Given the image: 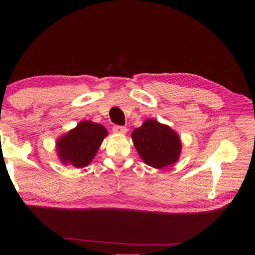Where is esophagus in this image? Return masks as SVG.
<instances>
[{"instance_id":"esophagus-1","label":"esophagus","mask_w":255,"mask_h":255,"mask_svg":"<svg viewBox=\"0 0 255 255\" xmlns=\"http://www.w3.org/2000/svg\"><path fill=\"white\" fill-rule=\"evenodd\" d=\"M113 131L115 133H121V134H124L127 132V128L124 127V126H118V125H116V126L113 127Z\"/></svg>"}]
</instances>
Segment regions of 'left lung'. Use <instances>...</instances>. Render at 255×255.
I'll use <instances>...</instances> for the list:
<instances>
[{
    "label": "left lung",
    "mask_w": 255,
    "mask_h": 255,
    "mask_svg": "<svg viewBox=\"0 0 255 255\" xmlns=\"http://www.w3.org/2000/svg\"><path fill=\"white\" fill-rule=\"evenodd\" d=\"M131 138L140 158L155 169L174 164L180 158V137L167 125L147 119L141 127L134 129Z\"/></svg>",
    "instance_id": "obj_1"
}]
</instances>
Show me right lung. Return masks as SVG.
<instances>
[{
	"label": "right lung",
	"instance_id": "1",
	"mask_svg": "<svg viewBox=\"0 0 255 255\" xmlns=\"http://www.w3.org/2000/svg\"><path fill=\"white\" fill-rule=\"evenodd\" d=\"M106 136V128L101 124L80 122L77 127L57 140L58 156L63 164L78 169L88 166Z\"/></svg>",
	"mask_w": 255,
	"mask_h": 255
}]
</instances>
